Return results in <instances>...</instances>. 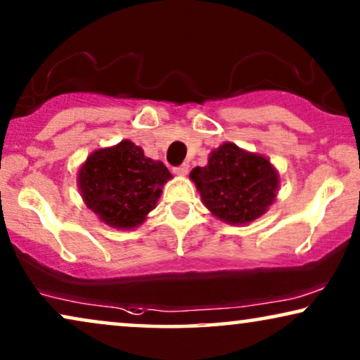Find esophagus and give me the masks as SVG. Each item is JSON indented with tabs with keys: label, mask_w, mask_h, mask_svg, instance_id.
Instances as JSON below:
<instances>
[{
	"label": "esophagus",
	"mask_w": 360,
	"mask_h": 360,
	"mask_svg": "<svg viewBox=\"0 0 360 360\" xmlns=\"http://www.w3.org/2000/svg\"><path fill=\"white\" fill-rule=\"evenodd\" d=\"M174 174H177V176H186L189 172V166L188 165H181V166H176L174 169Z\"/></svg>",
	"instance_id": "34e87169"
}]
</instances>
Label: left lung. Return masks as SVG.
I'll return each instance as SVG.
<instances>
[{"instance_id": "8db88e82", "label": "left lung", "mask_w": 360, "mask_h": 360, "mask_svg": "<svg viewBox=\"0 0 360 360\" xmlns=\"http://www.w3.org/2000/svg\"><path fill=\"white\" fill-rule=\"evenodd\" d=\"M189 176L205 207L230 224H247L265 214L278 189L270 161L232 143H224L210 155L207 166L194 167Z\"/></svg>"}]
</instances>
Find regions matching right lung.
<instances>
[{
    "mask_svg": "<svg viewBox=\"0 0 360 360\" xmlns=\"http://www.w3.org/2000/svg\"><path fill=\"white\" fill-rule=\"evenodd\" d=\"M171 172L124 140L89 156L79 172V188L89 209L117 229L140 225L155 209Z\"/></svg>",
    "mask_w": 360,
    "mask_h": 360,
    "instance_id": "add662e5",
    "label": "right lung"
}]
</instances>
